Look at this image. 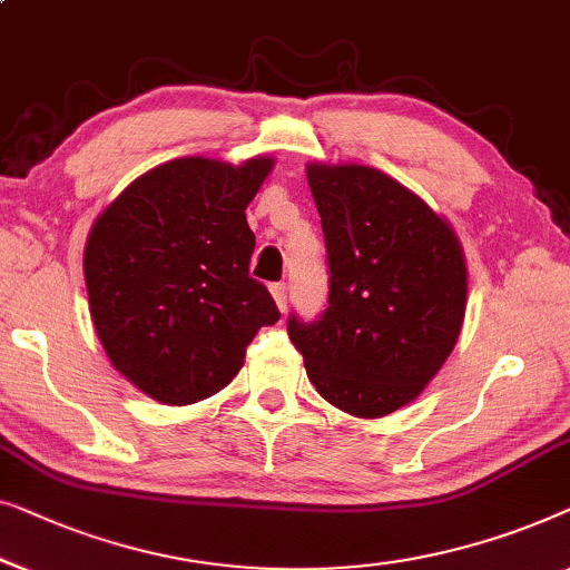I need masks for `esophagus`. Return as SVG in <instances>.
<instances>
[{"label": "esophagus", "instance_id": "1", "mask_svg": "<svg viewBox=\"0 0 570 570\" xmlns=\"http://www.w3.org/2000/svg\"><path fill=\"white\" fill-rule=\"evenodd\" d=\"M271 296H274L278 312H286V304H288L286 284H274V286H271Z\"/></svg>", "mask_w": 570, "mask_h": 570}]
</instances>
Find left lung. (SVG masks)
<instances>
[{"label":"left lung","mask_w":570,"mask_h":570,"mask_svg":"<svg viewBox=\"0 0 570 570\" xmlns=\"http://www.w3.org/2000/svg\"><path fill=\"white\" fill-rule=\"evenodd\" d=\"M331 268L317 323L288 338L327 403L382 419L413 403L444 366L468 307V263L442 214L382 170L309 163Z\"/></svg>","instance_id":"left-lung-1"}]
</instances>
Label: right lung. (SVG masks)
<instances>
[{
	"mask_svg": "<svg viewBox=\"0 0 570 570\" xmlns=\"http://www.w3.org/2000/svg\"><path fill=\"white\" fill-rule=\"evenodd\" d=\"M274 163L170 159L124 188L87 235L95 333L116 372L157 403L216 395L243 368L255 333L282 317L250 278L245 216Z\"/></svg>",
	"mask_w": 570,
	"mask_h": 570,
	"instance_id": "obj_1",
	"label": "right lung"
}]
</instances>
